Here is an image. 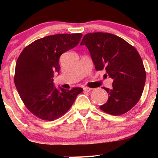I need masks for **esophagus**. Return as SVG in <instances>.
<instances>
[{"instance_id": "1", "label": "esophagus", "mask_w": 158, "mask_h": 158, "mask_svg": "<svg viewBox=\"0 0 158 158\" xmlns=\"http://www.w3.org/2000/svg\"><path fill=\"white\" fill-rule=\"evenodd\" d=\"M83 90H84L85 91H87V92H90V90H91V88H88V87H84V88H83Z\"/></svg>"}]
</instances>
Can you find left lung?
Instances as JSON below:
<instances>
[{"mask_svg": "<svg viewBox=\"0 0 158 158\" xmlns=\"http://www.w3.org/2000/svg\"><path fill=\"white\" fill-rule=\"evenodd\" d=\"M80 45L88 49L96 70L105 69V76L113 79L110 89L103 88L109 97L100 109L114 116L131 110L138 102L146 82V71L137 50L107 32L86 34Z\"/></svg>", "mask_w": 158, "mask_h": 158, "instance_id": "1", "label": "left lung"}]
</instances>
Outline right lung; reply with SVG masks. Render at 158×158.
Masks as SVG:
<instances>
[{"label":"right lung","instance_id":"obj_1","mask_svg":"<svg viewBox=\"0 0 158 158\" xmlns=\"http://www.w3.org/2000/svg\"><path fill=\"white\" fill-rule=\"evenodd\" d=\"M82 34H56L33 41L21 52L15 65V85L25 106L36 117L52 121L72 106L82 88L54 85L61 55L79 44Z\"/></svg>","mask_w":158,"mask_h":158}]
</instances>
